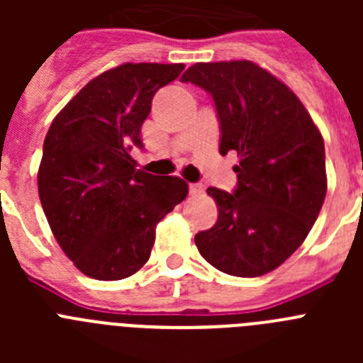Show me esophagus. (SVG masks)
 Wrapping results in <instances>:
<instances>
[{"label": "esophagus", "instance_id": "obj_1", "mask_svg": "<svg viewBox=\"0 0 363 363\" xmlns=\"http://www.w3.org/2000/svg\"><path fill=\"white\" fill-rule=\"evenodd\" d=\"M201 192H203V185L189 184V194H191V196H198V194H201Z\"/></svg>", "mask_w": 363, "mask_h": 363}]
</instances>
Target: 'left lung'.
I'll list each match as a JSON object with an SVG mask.
<instances>
[{"mask_svg": "<svg viewBox=\"0 0 363 363\" xmlns=\"http://www.w3.org/2000/svg\"><path fill=\"white\" fill-rule=\"evenodd\" d=\"M182 82L209 92L220 121V154L240 156L234 192L207 189L218 221L194 236L198 251L233 277L267 274L303 243L322 211V134L289 86L247 60L196 63Z\"/></svg>", "mask_w": 363, "mask_h": 363, "instance_id": "obj_1", "label": "left lung"}]
</instances>
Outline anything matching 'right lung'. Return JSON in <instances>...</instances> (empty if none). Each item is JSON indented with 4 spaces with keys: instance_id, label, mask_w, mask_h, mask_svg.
<instances>
[{
    "instance_id": "1",
    "label": "right lung",
    "mask_w": 363,
    "mask_h": 363,
    "mask_svg": "<svg viewBox=\"0 0 363 363\" xmlns=\"http://www.w3.org/2000/svg\"><path fill=\"white\" fill-rule=\"evenodd\" d=\"M184 63H125L91 79L45 136L38 191L54 238L94 280H123L145 265L154 229L187 196L178 176L136 169L133 145L154 94Z\"/></svg>"
}]
</instances>
